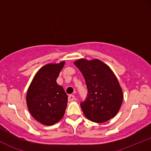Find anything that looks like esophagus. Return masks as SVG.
<instances>
[{
	"label": "esophagus",
	"mask_w": 151,
	"mask_h": 151,
	"mask_svg": "<svg viewBox=\"0 0 151 151\" xmlns=\"http://www.w3.org/2000/svg\"><path fill=\"white\" fill-rule=\"evenodd\" d=\"M68 100L69 101H73L75 100V96H74V95H70V96H68Z\"/></svg>",
	"instance_id": "1"
}]
</instances>
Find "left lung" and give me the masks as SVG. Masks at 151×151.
<instances>
[{"label": "left lung", "mask_w": 151, "mask_h": 151, "mask_svg": "<svg viewBox=\"0 0 151 151\" xmlns=\"http://www.w3.org/2000/svg\"><path fill=\"white\" fill-rule=\"evenodd\" d=\"M85 79L88 95L81 108L95 123H104L116 115L124 94L119 81L108 65L98 59H79L74 62Z\"/></svg>", "instance_id": "obj_1"}]
</instances>
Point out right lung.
<instances>
[{"instance_id":"obj_1","label":"right lung","mask_w":151,"mask_h":151,"mask_svg":"<svg viewBox=\"0 0 151 151\" xmlns=\"http://www.w3.org/2000/svg\"><path fill=\"white\" fill-rule=\"evenodd\" d=\"M65 62L47 64L35 74L27 91L26 102L32 116L45 126H52L63 117L67 105V93L57 83Z\"/></svg>"}]
</instances>
